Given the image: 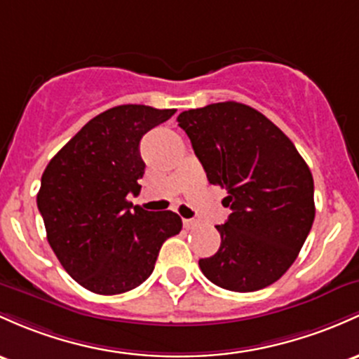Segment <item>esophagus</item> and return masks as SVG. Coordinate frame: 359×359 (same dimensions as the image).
<instances>
[{
  "mask_svg": "<svg viewBox=\"0 0 359 359\" xmlns=\"http://www.w3.org/2000/svg\"><path fill=\"white\" fill-rule=\"evenodd\" d=\"M182 224L187 230H192V228L198 226V222H196V219H182Z\"/></svg>",
  "mask_w": 359,
  "mask_h": 359,
  "instance_id": "1",
  "label": "esophagus"
}]
</instances>
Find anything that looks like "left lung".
Wrapping results in <instances>:
<instances>
[{
	"label": "left lung",
	"instance_id": "1",
	"mask_svg": "<svg viewBox=\"0 0 359 359\" xmlns=\"http://www.w3.org/2000/svg\"><path fill=\"white\" fill-rule=\"evenodd\" d=\"M210 184L226 189L231 215L222 245L199 259L216 286L238 293L278 281L298 257L315 218L313 177L291 140L259 110L219 102L177 117Z\"/></svg>",
	"mask_w": 359,
	"mask_h": 359
}]
</instances>
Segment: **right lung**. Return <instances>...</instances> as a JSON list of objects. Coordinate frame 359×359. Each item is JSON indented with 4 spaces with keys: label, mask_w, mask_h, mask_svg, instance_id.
Masks as SVG:
<instances>
[{
    "label": "right lung",
    "mask_w": 359,
    "mask_h": 359,
    "mask_svg": "<svg viewBox=\"0 0 359 359\" xmlns=\"http://www.w3.org/2000/svg\"><path fill=\"white\" fill-rule=\"evenodd\" d=\"M175 109L117 105L88 121L42 173L37 208L47 242L78 285L98 294L140 286L168 237L182 230L172 211L129 203L144 173L140 141Z\"/></svg>",
    "instance_id": "add662e5"
}]
</instances>
